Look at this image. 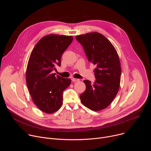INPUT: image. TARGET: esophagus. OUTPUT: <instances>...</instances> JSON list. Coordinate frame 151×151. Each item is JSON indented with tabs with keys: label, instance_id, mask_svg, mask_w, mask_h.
I'll list each match as a JSON object with an SVG mask.
<instances>
[{
	"label": "esophagus",
	"instance_id": "esophagus-1",
	"mask_svg": "<svg viewBox=\"0 0 151 151\" xmlns=\"http://www.w3.org/2000/svg\"><path fill=\"white\" fill-rule=\"evenodd\" d=\"M80 81L79 79H76V78H73V79H72V81L74 82H78V81Z\"/></svg>",
	"mask_w": 151,
	"mask_h": 151
}]
</instances>
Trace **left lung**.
Masks as SVG:
<instances>
[{"instance_id": "left-lung-1", "label": "left lung", "mask_w": 151, "mask_h": 151, "mask_svg": "<svg viewBox=\"0 0 151 151\" xmlns=\"http://www.w3.org/2000/svg\"><path fill=\"white\" fill-rule=\"evenodd\" d=\"M83 47L89 61L96 65V81L84 80L85 91L81 101L94 111L108 106L116 96L120 85L121 69L118 54L111 42L101 33L91 32L76 36Z\"/></svg>"}]
</instances>
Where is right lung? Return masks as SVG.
Listing matches in <instances>:
<instances>
[{
  "label": "right lung",
  "instance_id": "1",
  "mask_svg": "<svg viewBox=\"0 0 151 151\" xmlns=\"http://www.w3.org/2000/svg\"><path fill=\"white\" fill-rule=\"evenodd\" d=\"M71 36L48 35L41 38L33 49L26 70V83L36 106L42 112L52 114L63 104V92L69 87L70 79L55 73L61 57L73 41Z\"/></svg>",
  "mask_w": 151,
  "mask_h": 151
}]
</instances>
